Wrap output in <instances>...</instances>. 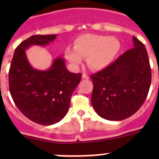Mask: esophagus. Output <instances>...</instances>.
<instances>
[{
	"label": "esophagus",
	"mask_w": 159,
	"mask_h": 159,
	"mask_svg": "<svg viewBox=\"0 0 159 159\" xmlns=\"http://www.w3.org/2000/svg\"><path fill=\"white\" fill-rule=\"evenodd\" d=\"M82 77H83V79H85V80H88V79H89L88 75H87V74H85V73H83Z\"/></svg>",
	"instance_id": "1"
}]
</instances>
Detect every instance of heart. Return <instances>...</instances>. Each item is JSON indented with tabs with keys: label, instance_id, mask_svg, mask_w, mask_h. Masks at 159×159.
<instances>
[{
	"label": "heart",
	"instance_id": "heart-1",
	"mask_svg": "<svg viewBox=\"0 0 159 159\" xmlns=\"http://www.w3.org/2000/svg\"><path fill=\"white\" fill-rule=\"evenodd\" d=\"M120 50V43L115 37L99 35H84L74 42V49L67 48L65 57L73 66L78 67L82 58L92 70L98 71L107 67Z\"/></svg>",
	"mask_w": 159,
	"mask_h": 159
}]
</instances>
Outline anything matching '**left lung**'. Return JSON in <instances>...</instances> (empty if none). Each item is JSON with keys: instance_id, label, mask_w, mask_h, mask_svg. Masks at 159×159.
I'll list each match as a JSON object with an SVG mask.
<instances>
[{"instance_id": "obj_1", "label": "left lung", "mask_w": 159, "mask_h": 159, "mask_svg": "<svg viewBox=\"0 0 159 159\" xmlns=\"http://www.w3.org/2000/svg\"><path fill=\"white\" fill-rule=\"evenodd\" d=\"M134 48L91 75L92 103L96 113L119 121L134 115L145 102L151 83V68L145 45L133 36Z\"/></svg>"}]
</instances>
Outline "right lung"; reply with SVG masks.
<instances>
[{"label":"right lung","instance_id":"right-lung-1","mask_svg":"<svg viewBox=\"0 0 159 159\" xmlns=\"http://www.w3.org/2000/svg\"><path fill=\"white\" fill-rule=\"evenodd\" d=\"M56 38V34L34 35L24 40L15 49L8 71L9 92L15 104L24 116L40 125L54 124L66 116L82 77L81 73L67 71L62 57L55 59L47 71L30 65L26 49L47 45Z\"/></svg>","mask_w":159,"mask_h":159}]
</instances>
